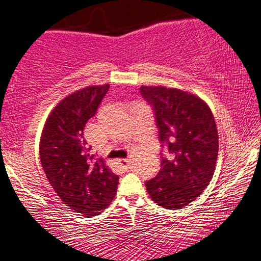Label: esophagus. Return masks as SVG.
Wrapping results in <instances>:
<instances>
[{"label": "esophagus", "instance_id": "obj_1", "mask_svg": "<svg viewBox=\"0 0 261 261\" xmlns=\"http://www.w3.org/2000/svg\"><path fill=\"white\" fill-rule=\"evenodd\" d=\"M119 163L122 164V166H123V169H124V170H125V171L129 170V160H127V159L119 160Z\"/></svg>", "mask_w": 261, "mask_h": 261}]
</instances>
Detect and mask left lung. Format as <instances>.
Segmentation results:
<instances>
[{
	"instance_id": "left-lung-1",
	"label": "left lung",
	"mask_w": 261,
	"mask_h": 261,
	"mask_svg": "<svg viewBox=\"0 0 261 261\" xmlns=\"http://www.w3.org/2000/svg\"><path fill=\"white\" fill-rule=\"evenodd\" d=\"M142 97L152 108L161 144V169L145 182L149 195L167 209L193 202L214 175L219 151L215 119L196 95L163 86H142Z\"/></svg>"
}]
</instances>
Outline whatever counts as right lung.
<instances>
[{"mask_svg": "<svg viewBox=\"0 0 261 261\" xmlns=\"http://www.w3.org/2000/svg\"><path fill=\"white\" fill-rule=\"evenodd\" d=\"M110 85L89 86L62 99L50 112L40 139V161L62 202L84 215H98L113 200L119 177L84 138Z\"/></svg>", "mask_w": 261, "mask_h": 261, "instance_id": "obj_1", "label": "right lung"}]
</instances>
